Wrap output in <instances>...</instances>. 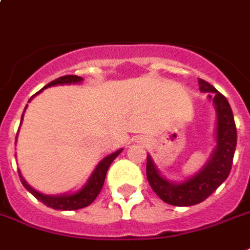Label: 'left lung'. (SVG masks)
<instances>
[{
	"instance_id": "left-lung-1",
	"label": "left lung",
	"mask_w": 250,
	"mask_h": 250,
	"mask_svg": "<svg viewBox=\"0 0 250 250\" xmlns=\"http://www.w3.org/2000/svg\"><path fill=\"white\" fill-rule=\"evenodd\" d=\"M199 89L203 93H210L208 100L212 103L216 113V146L207 162L196 173L188 176L183 181H170L162 176L151 155L147 154L146 174L150 187L161 200L172 206L183 207L202 203L228 179L233 164L237 130L230 104L212 85L200 78Z\"/></svg>"
}]
</instances>
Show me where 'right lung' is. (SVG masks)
<instances>
[{"mask_svg": "<svg viewBox=\"0 0 250 250\" xmlns=\"http://www.w3.org/2000/svg\"><path fill=\"white\" fill-rule=\"evenodd\" d=\"M83 81V77L78 76H63L59 77L57 80H54L50 83H47L44 88L39 90L36 95H39L40 92H43L46 88H50V86H55V85H71V83H81ZM35 95V96H36ZM35 96H32L34 99ZM29 99V101L32 100ZM27 109V107H25ZM24 109V112H25ZM24 112H22L21 116V123L22 118H24ZM20 123V125H21ZM16 141H17V135H16ZM123 151V149L116 150L111 154L105 155L103 160H101L97 165H96L95 170L92 172L90 177L86 181V184L80 188L78 191L71 192V193H62V195H44L42 192L36 191L32 187L28 184L25 179L22 177L21 172H19V176H20V180H21L22 186L25 187V189L29 191L35 198L40 200L42 203H44L48 207H51L54 210H61V211H71V210H78V208H83L89 204H92L95 202V199L97 198V195L100 193L101 188L104 186V180H105V176H107V170L109 165L112 164L113 160L118 157Z\"/></svg>", "mask_w": 250, "mask_h": 250, "instance_id": "obj_1", "label": "right lung"}]
</instances>
